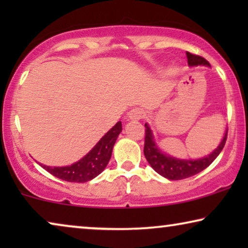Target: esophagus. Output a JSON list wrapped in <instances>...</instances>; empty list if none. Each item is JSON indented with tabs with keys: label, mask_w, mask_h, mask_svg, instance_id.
Instances as JSON below:
<instances>
[{
	"label": "esophagus",
	"mask_w": 248,
	"mask_h": 248,
	"mask_svg": "<svg viewBox=\"0 0 248 248\" xmlns=\"http://www.w3.org/2000/svg\"><path fill=\"white\" fill-rule=\"evenodd\" d=\"M128 118L132 121H139L141 120L142 117H143L144 115V111L141 109V108H133V109H131L128 111Z\"/></svg>",
	"instance_id": "34e87169"
}]
</instances>
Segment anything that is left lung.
Wrapping results in <instances>:
<instances>
[{
	"mask_svg": "<svg viewBox=\"0 0 248 248\" xmlns=\"http://www.w3.org/2000/svg\"><path fill=\"white\" fill-rule=\"evenodd\" d=\"M187 56V62L189 66H198V65H206L210 66V63L204 57L195 55L189 52H186ZM145 126V137H144V155L149 164L155 169L158 174H160L164 177L171 179V181H179L192 177L199 172H201L203 169L209 167L212 164L213 160L218 157L220 152L222 151L223 147L226 144L227 140V132L223 137L221 143L218 145L212 154L206 155L204 158L198 159V160H182V159L172 158L169 155L162 154L160 149L155 145L154 140V135L149 127L148 124H144Z\"/></svg>",
	"mask_w": 248,
	"mask_h": 248,
	"instance_id": "left-lung-1",
	"label": "left lung"
}]
</instances>
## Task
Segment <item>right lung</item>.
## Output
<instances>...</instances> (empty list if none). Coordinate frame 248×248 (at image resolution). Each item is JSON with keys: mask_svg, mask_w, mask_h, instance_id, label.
<instances>
[{"mask_svg": "<svg viewBox=\"0 0 248 248\" xmlns=\"http://www.w3.org/2000/svg\"><path fill=\"white\" fill-rule=\"evenodd\" d=\"M122 132V123L117 122L116 125L110 128L100 141L94 145L93 150L87 154L81 160L66 167H48L42 165L49 174L63 181L71 183L89 182L104 170L111 157L113 147L116 139Z\"/></svg>", "mask_w": 248, "mask_h": 248, "instance_id": "add662e5", "label": "right lung"}]
</instances>
